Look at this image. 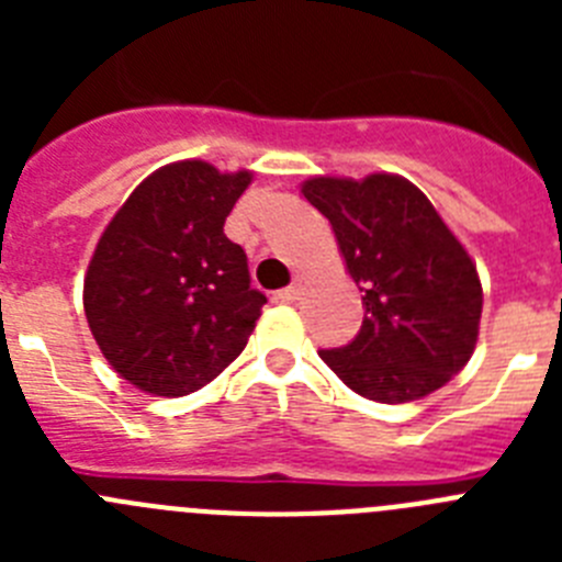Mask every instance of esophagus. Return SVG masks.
I'll return each instance as SVG.
<instances>
[{
    "label": "esophagus",
    "mask_w": 562,
    "mask_h": 562,
    "mask_svg": "<svg viewBox=\"0 0 562 562\" xmlns=\"http://www.w3.org/2000/svg\"><path fill=\"white\" fill-rule=\"evenodd\" d=\"M297 295H301V290H297V286H284V290L276 292L278 301H284V304H292V301H297Z\"/></svg>",
    "instance_id": "34e87169"
}]
</instances>
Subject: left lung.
Returning a JSON list of instances; mask_svg holds the SVG:
<instances>
[{"label": "left lung", "mask_w": 562, "mask_h": 562, "mask_svg": "<svg viewBox=\"0 0 562 562\" xmlns=\"http://www.w3.org/2000/svg\"><path fill=\"white\" fill-rule=\"evenodd\" d=\"M304 196L331 222L366 317L355 340L321 349L351 391L374 402L434 394L479 340L481 281L473 258L416 186L394 173L312 177Z\"/></svg>", "instance_id": "1"}]
</instances>
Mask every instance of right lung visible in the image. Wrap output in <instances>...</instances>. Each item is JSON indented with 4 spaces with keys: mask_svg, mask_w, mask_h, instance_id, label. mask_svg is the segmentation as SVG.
Segmentation results:
<instances>
[{
    "mask_svg": "<svg viewBox=\"0 0 562 562\" xmlns=\"http://www.w3.org/2000/svg\"><path fill=\"white\" fill-rule=\"evenodd\" d=\"M250 180L173 162L134 188L103 231L83 312L109 366L140 391L191 394L247 346L267 297L250 286L225 220Z\"/></svg>",
    "mask_w": 562,
    "mask_h": 562,
    "instance_id": "obj_1",
    "label": "right lung"
}]
</instances>
